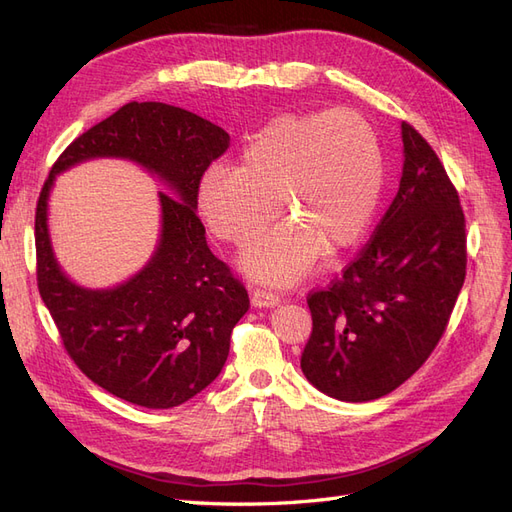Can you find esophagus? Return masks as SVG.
Wrapping results in <instances>:
<instances>
[{
  "mask_svg": "<svg viewBox=\"0 0 512 512\" xmlns=\"http://www.w3.org/2000/svg\"><path fill=\"white\" fill-rule=\"evenodd\" d=\"M252 305L254 307H275L280 305V297L267 290H254L252 292Z\"/></svg>",
  "mask_w": 512,
  "mask_h": 512,
  "instance_id": "1",
  "label": "esophagus"
}]
</instances>
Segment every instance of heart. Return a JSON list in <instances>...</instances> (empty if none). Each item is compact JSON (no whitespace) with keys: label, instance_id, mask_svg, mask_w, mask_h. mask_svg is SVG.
Here are the masks:
<instances>
[{"label":"heart","instance_id":"b5f03b06","mask_svg":"<svg viewBox=\"0 0 512 512\" xmlns=\"http://www.w3.org/2000/svg\"><path fill=\"white\" fill-rule=\"evenodd\" d=\"M384 164L371 123L350 108L288 113L267 123L241 151L239 168L215 164L196 188L200 218L222 241L247 245L277 215L275 228L241 258L254 280L290 286L322 250L344 252L374 220Z\"/></svg>","mask_w":512,"mask_h":512}]
</instances>
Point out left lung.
Here are the masks:
<instances>
[{"label":"left lung","instance_id":"obj_1","mask_svg":"<svg viewBox=\"0 0 512 512\" xmlns=\"http://www.w3.org/2000/svg\"><path fill=\"white\" fill-rule=\"evenodd\" d=\"M404 168L374 237L307 299L305 378L339 401L389 395L438 346L466 280V220L436 151L401 123Z\"/></svg>","mask_w":512,"mask_h":512}]
</instances>
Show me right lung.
I'll list each match as a JSON object with an SVG mask.
<instances>
[{"instance_id": "add662e5", "label": "right lung", "mask_w": 512, "mask_h": 512, "mask_svg": "<svg viewBox=\"0 0 512 512\" xmlns=\"http://www.w3.org/2000/svg\"><path fill=\"white\" fill-rule=\"evenodd\" d=\"M230 145L215 123L164 102H130L76 138L53 164L36 209L38 288L72 361L111 395L166 410L220 376L250 297L205 239L196 188ZM96 157L143 165L169 188L148 265L113 289H85L58 267L48 235L54 177Z\"/></svg>"}]
</instances>
